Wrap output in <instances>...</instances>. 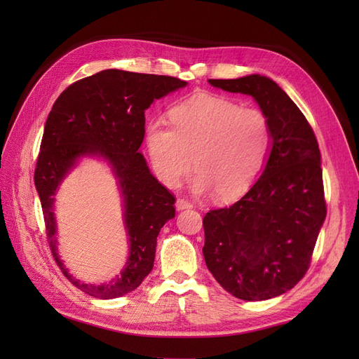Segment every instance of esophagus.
Masks as SVG:
<instances>
[{
  "label": "esophagus",
  "mask_w": 359,
  "mask_h": 359,
  "mask_svg": "<svg viewBox=\"0 0 359 359\" xmlns=\"http://www.w3.org/2000/svg\"><path fill=\"white\" fill-rule=\"evenodd\" d=\"M175 208L178 211H182V210H187V208H193V203L187 199H177V203H175Z\"/></svg>",
  "instance_id": "esophagus-1"
}]
</instances>
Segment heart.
I'll return each mask as SVG.
<instances>
[{"mask_svg": "<svg viewBox=\"0 0 359 359\" xmlns=\"http://www.w3.org/2000/svg\"><path fill=\"white\" fill-rule=\"evenodd\" d=\"M170 126L153 121L147 127V148L157 178L177 187L191 170L196 194L214 190L219 199H233L255 181L269 145V123L255 107H240L226 97L196 94L175 104Z\"/></svg>", "mask_w": 359, "mask_h": 359, "instance_id": "1", "label": "heart"}]
</instances>
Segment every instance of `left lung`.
Listing matches in <instances>:
<instances>
[{"instance_id":"1","label":"left lung","mask_w":359,"mask_h":359,"mask_svg":"<svg viewBox=\"0 0 359 359\" xmlns=\"http://www.w3.org/2000/svg\"><path fill=\"white\" fill-rule=\"evenodd\" d=\"M252 95L269 123L271 148L259 180L229 208L203 217L205 264L244 301L283 295L306 276L327 217L316 136L290 97L266 76L210 79Z\"/></svg>"}]
</instances>
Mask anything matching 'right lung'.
<instances>
[{
    "mask_svg": "<svg viewBox=\"0 0 359 359\" xmlns=\"http://www.w3.org/2000/svg\"><path fill=\"white\" fill-rule=\"evenodd\" d=\"M186 85V81L172 76L107 69L72 83L52 106L34 182L55 262L76 287L91 297H123L153 269L157 236L175 217V198L154 178L139 153L145 136V111L154 100ZM85 156L102 158L110 165L122 196L129 240V257L122 274L102 285L73 278L57 253L55 194L63 178Z\"/></svg>",
    "mask_w": 359,
    "mask_h": 359,
    "instance_id": "1",
    "label": "right lung"
}]
</instances>
